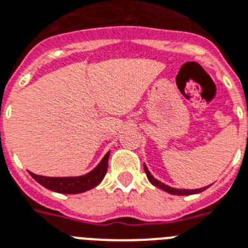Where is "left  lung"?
<instances>
[{
	"label": "left lung",
	"mask_w": 248,
	"mask_h": 248,
	"mask_svg": "<svg viewBox=\"0 0 248 248\" xmlns=\"http://www.w3.org/2000/svg\"><path fill=\"white\" fill-rule=\"evenodd\" d=\"M144 170L146 173V176H148V180L154 185V186L159 187V188H162L163 191H166L168 194H172V195H192V194H199V192H202L204 190H206L208 187H204V188H197V190H180V188H173V187L167 186L164 183L159 182L158 180H155L154 177L150 174V172L148 170L146 166L144 164Z\"/></svg>",
	"instance_id": "left-lung-1"
}]
</instances>
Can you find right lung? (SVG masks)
<instances>
[{
    "instance_id": "1",
    "label": "right lung",
    "mask_w": 248,
    "mask_h": 248,
    "mask_svg": "<svg viewBox=\"0 0 248 248\" xmlns=\"http://www.w3.org/2000/svg\"><path fill=\"white\" fill-rule=\"evenodd\" d=\"M109 153H107L102 162L90 173L80 177H44L30 172V176L48 190L60 194H81L98 186L104 178L108 168Z\"/></svg>"
}]
</instances>
